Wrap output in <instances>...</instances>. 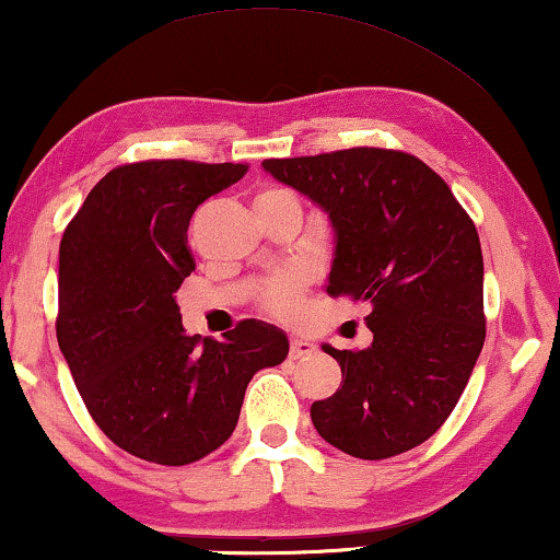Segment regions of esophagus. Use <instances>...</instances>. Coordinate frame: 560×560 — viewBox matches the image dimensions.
Returning a JSON list of instances; mask_svg holds the SVG:
<instances>
[{"instance_id":"esophagus-1","label":"esophagus","mask_w":560,"mask_h":560,"mask_svg":"<svg viewBox=\"0 0 560 560\" xmlns=\"http://www.w3.org/2000/svg\"><path fill=\"white\" fill-rule=\"evenodd\" d=\"M314 350H317V348H314V342H310V340H299V337H294V340H291V345H289V358H291V360L310 358Z\"/></svg>"}]
</instances>
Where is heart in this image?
<instances>
[{
	"label": "heart",
	"instance_id": "obj_1",
	"mask_svg": "<svg viewBox=\"0 0 560 560\" xmlns=\"http://www.w3.org/2000/svg\"><path fill=\"white\" fill-rule=\"evenodd\" d=\"M277 200H294V195H289L287 190H264L256 198V202ZM299 302H302V279L294 277V273L279 277L264 294V306L277 317H291L299 310Z\"/></svg>",
	"mask_w": 560,
	"mask_h": 560
}]
</instances>
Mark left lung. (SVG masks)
Instances as JSON below:
<instances>
[{"label": "left lung", "instance_id": "left-lung-1", "mask_svg": "<svg viewBox=\"0 0 560 560\" xmlns=\"http://www.w3.org/2000/svg\"><path fill=\"white\" fill-rule=\"evenodd\" d=\"M273 179L327 212V294L365 302V350L322 345L342 368L312 404L319 436L358 459H388L434 436L485 345L477 228L429 164L393 149L264 160Z\"/></svg>", "mask_w": 560, "mask_h": 560}]
</instances>
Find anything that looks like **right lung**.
Wrapping results in <instances>:
<instances>
[{
    "instance_id": "obj_1",
    "label": "right lung",
    "mask_w": 560,
    "mask_h": 560,
    "mask_svg": "<svg viewBox=\"0 0 560 560\" xmlns=\"http://www.w3.org/2000/svg\"><path fill=\"white\" fill-rule=\"evenodd\" d=\"M246 172L233 162L124 164L62 233L60 352L98 429L139 459L183 467L215 452L250 377L289 355L287 332L261 319L200 342L175 299L195 269L192 212Z\"/></svg>"
}]
</instances>
